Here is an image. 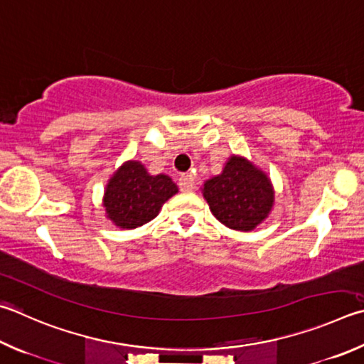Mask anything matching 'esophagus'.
<instances>
[{
  "label": "esophagus",
  "instance_id": "1",
  "mask_svg": "<svg viewBox=\"0 0 364 364\" xmlns=\"http://www.w3.org/2000/svg\"><path fill=\"white\" fill-rule=\"evenodd\" d=\"M180 189L183 191V193H191V191L194 189V178L191 173H186L183 175L180 178Z\"/></svg>",
  "mask_w": 364,
  "mask_h": 364
}]
</instances>
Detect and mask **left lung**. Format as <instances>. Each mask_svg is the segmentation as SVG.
<instances>
[{
  "instance_id": "8db88e82",
  "label": "left lung",
  "mask_w": 364,
  "mask_h": 364,
  "mask_svg": "<svg viewBox=\"0 0 364 364\" xmlns=\"http://www.w3.org/2000/svg\"><path fill=\"white\" fill-rule=\"evenodd\" d=\"M202 193L216 220L242 232L266 220L275 200L269 176L242 156H230L221 173L203 183Z\"/></svg>"
}]
</instances>
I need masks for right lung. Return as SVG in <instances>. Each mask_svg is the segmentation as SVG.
Listing matches in <instances>:
<instances>
[{
	"mask_svg": "<svg viewBox=\"0 0 364 364\" xmlns=\"http://www.w3.org/2000/svg\"><path fill=\"white\" fill-rule=\"evenodd\" d=\"M178 193L168 175H149L138 161H127L109 178L103 207L121 229H135L159 215L162 205Z\"/></svg>",
	"mask_w": 364,
	"mask_h": 364,
	"instance_id": "1",
	"label": "right lung"
}]
</instances>
